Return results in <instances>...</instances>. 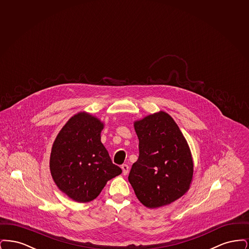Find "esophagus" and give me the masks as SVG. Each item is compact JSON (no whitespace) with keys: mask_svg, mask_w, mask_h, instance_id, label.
Masks as SVG:
<instances>
[{"mask_svg":"<svg viewBox=\"0 0 249 249\" xmlns=\"http://www.w3.org/2000/svg\"><path fill=\"white\" fill-rule=\"evenodd\" d=\"M121 169H122V173L124 176H127L128 173H129V166L127 164H123L121 165Z\"/></svg>","mask_w":249,"mask_h":249,"instance_id":"obj_1","label":"esophagus"}]
</instances>
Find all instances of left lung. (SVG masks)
Returning <instances> with one entry per match:
<instances>
[{
    "instance_id": "1",
    "label": "left lung",
    "mask_w": 249,
    "mask_h": 249,
    "mask_svg": "<svg viewBox=\"0 0 249 249\" xmlns=\"http://www.w3.org/2000/svg\"><path fill=\"white\" fill-rule=\"evenodd\" d=\"M139 158L129 182L147 208H159L181 198L190 190L193 160L189 143L174 119L164 111L134 121Z\"/></svg>"
}]
</instances>
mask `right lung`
<instances>
[{"label":"right lung","mask_w":249,"mask_h":249,"mask_svg":"<svg viewBox=\"0 0 249 249\" xmlns=\"http://www.w3.org/2000/svg\"><path fill=\"white\" fill-rule=\"evenodd\" d=\"M105 123L87 112L72 116L59 130L49 160L51 177L72 201L96 199L107 181L122 173L101 142Z\"/></svg>","instance_id":"1"}]
</instances>
